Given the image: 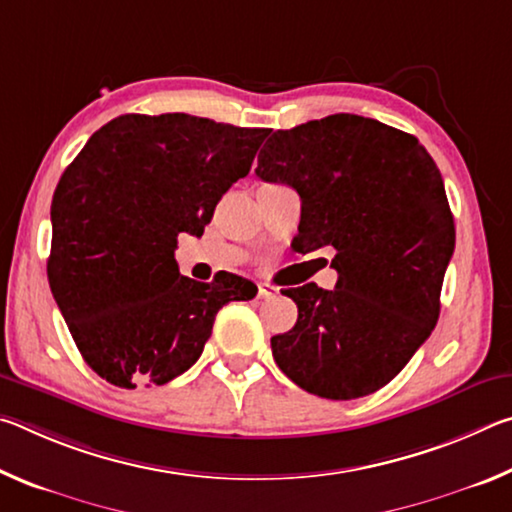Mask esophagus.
I'll return each mask as SVG.
<instances>
[{
	"label": "esophagus",
	"instance_id": "esophagus-1",
	"mask_svg": "<svg viewBox=\"0 0 512 512\" xmlns=\"http://www.w3.org/2000/svg\"><path fill=\"white\" fill-rule=\"evenodd\" d=\"M257 296L259 298H275L277 296V289L271 287V284H257Z\"/></svg>",
	"mask_w": 512,
	"mask_h": 512
}]
</instances>
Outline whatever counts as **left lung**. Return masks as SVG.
Segmentation results:
<instances>
[{"instance_id":"left-lung-1","label":"left lung","mask_w":512,"mask_h":512,"mask_svg":"<svg viewBox=\"0 0 512 512\" xmlns=\"http://www.w3.org/2000/svg\"><path fill=\"white\" fill-rule=\"evenodd\" d=\"M255 173L296 189L293 246H332L339 273L332 291H284L298 320L271 339L275 363L327 400L379 391L438 323L456 230L436 162L418 137L339 112L273 133Z\"/></svg>"}]
</instances>
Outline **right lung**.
I'll return each instance as SVG.
<instances>
[{
    "label": "right lung",
    "mask_w": 512,
    "mask_h": 512,
    "mask_svg": "<svg viewBox=\"0 0 512 512\" xmlns=\"http://www.w3.org/2000/svg\"><path fill=\"white\" fill-rule=\"evenodd\" d=\"M268 128L185 112L121 115L94 133L51 201L47 277L76 348L119 388L162 386L201 357L216 311L255 298L239 275H180L178 235L201 237Z\"/></svg>",
    "instance_id": "add662e5"
}]
</instances>
